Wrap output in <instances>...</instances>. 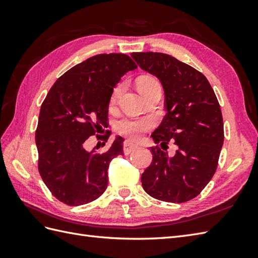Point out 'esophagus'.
<instances>
[{
    "mask_svg": "<svg viewBox=\"0 0 258 258\" xmlns=\"http://www.w3.org/2000/svg\"><path fill=\"white\" fill-rule=\"evenodd\" d=\"M138 145L136 144H133L132 142H128V141H125L124 142V144H123V152H124V154H130L131 152H133L134 150H136L138 149Z\"/></svg>",
    "mask_w": 258,
    "mask_h": 258,
    "instance_id": "34e87169",
    "label": "esophagus"
}]
</instances>
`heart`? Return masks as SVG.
<instances>
[{
    "label": "heart",
    "instance_id": "heart-1",
    "mask_svg": "<svg viewBox=\"0 0 258 258\" xmlns=\"http://www.w3.org/2000/svg\"><path fill=\"white\" fill-rule=\"evenodd\" d=\"M156 86H161L160 82L152 75H143L138 80V87L142 94H145L146 92L154 89ZM122 90V85H117L115 87L112 96L111 102L114 103L117 100V97ZM153 127V120L151 118H128L125 117L117 120L115 123V131L120 135L127 136L130 139H139L140 136L145 133L146 131H149Z\"/></svg>",
    "mask_w": 258,
    "mask_h": 258
}]
</instances>
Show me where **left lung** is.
Wrapping results in <instances>:
<instances>
[{
    "label": "left lung",
    "mask_w": 258,
    "mask_h": 258,
    "mask_svg": "<svg viewBox=\"0 0 258 258\" xmlns=\"http://www.w3.org/2000/svg\"><path fill=\"white\" fill-rule=\"evenodd\" d=\"M131 55L144 71L160 79L165 93L167 113L152 134L153 140L161 147L169 140L179 146L173 158L158 145L151 147L153 160L142 174L143 188L164 202L193 200L217 168L224 143L220 103L205 75L188 64L164 53Z\"/></svg>",
    "instance_id": "8db88e82"
}]
</instances>
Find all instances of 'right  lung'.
Wrapping results in <instances>:
<instances>
[{
    "label": "right lung",
    "mask_w": 258,
    "mask_h": 258,
    "mask_svg": "<svg viewBox=\"0 0 258 258\" xmlns=\"http://www.w3.org/2000/svg\"><path fill=\"white\" fill-rule=\"evenodd\" d=\"M136 68L126 54H98L65 72L43 101L35 131L38 173L64 204L84 205L105 191L109 162L123 154L124 140L117 136L102 153L87 152L84 142L107 127L114 86Z\"/></svg>",
    "instance_id": "1"
}]
</instances>
